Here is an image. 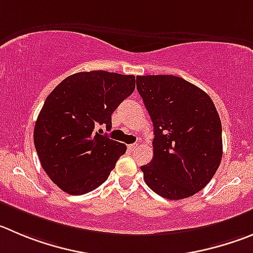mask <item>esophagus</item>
<instances>
[{"label":"esophagus","instance_id":"34e87169","mask_svg":"<svg viewBox=\"0 0 253 253\" xmlns=\"http://www.w3.org/2000/svg\"><path fill=\"white\" fill-rule=\"evenodd\" d=\"M137 147H140V143H131V145H128L129 151H134Z\"/></svg>","mask_w":253,"mask_h":253}]
</instances>
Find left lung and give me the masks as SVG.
<instances>
[{"mask_svg": "<svg viewBox=\"0 0 253 253\" xmlns=\"http://www.w3.org/2000/svg\"><path fill=\"white\" fill-rule=\"evenodd\" d=\"M153 124V159L141 166L146 185L169 200L201 191L222 160V125L211 97L172 75L136 77Z\"/></svg>", "mask_w": 253, "mask_h": 253, "instance_id": "obj_1", "label": "left lung"}]
</instances>
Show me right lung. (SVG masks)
I'll return each mask as SVG.
<instances>
[{"label": "right lung", "mask_w": 253, "mask_h": 253, "mask_svg": "<svg viewBox=\"0 0 253 253\" xmlns=\"http://www.w3.org/2000/svg\"><path fill=\"white\" fill-rule=\"evenodd\" d=\"M133 75L91 71L71 75L47 96L34 141L42 169L63 192L80 196L100 187L126 145L96 132L134 91Z\"/></svg>", "instance_id": "right-lung-1"}]
</instances>
